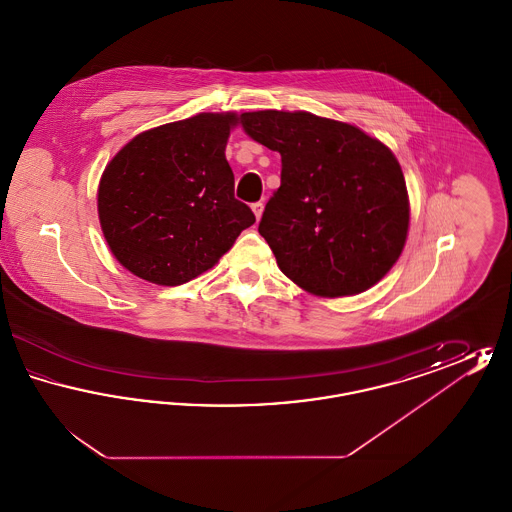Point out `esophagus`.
<instances>
[{
    "label": "esophagus",
    "instance_id": "34e87169",
    "mask_svg": "<svg viewBox=\"0 0 512 512\" xmlns=\"http://www.w3.org/2000/svg\"><path fill=\"white\" fill-rule=\"evenodd\" d=\"M251 209H253L255 217H257V220H259L261 217H263V211H265V203H263V201H257V203H253V205H251Z\"/></svg>",
    "mask_w": 512,
    "mask_h": 512
}]
</instances>
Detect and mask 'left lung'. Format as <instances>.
Wrapping results in <instances>:
<instances>
[{
	"instance_id": "8db88e82",
	"label": "left lung",
	"mask_w": 512,
	"mask_h": 512,
	"mask_svg": "<svg viewBox=\"0 0 512 512\" xmlns=\"http://www.w3.org/2000/svg\"><path fill=\"white\" fill-rule=\"evenodd\" d=\"M249 138L282 157L259 234L307 292L368 290L399 259L409 230L403 171L388 147L347 122L297 111L242 115Z\"/></svg>"
}]
</instances>
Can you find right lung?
Returning <instances> with one entry per match:
<instances>
[{"label": "right lung", "mask_w": 512, "mask_h": 512, "mask_svg": "<svg viewBox=\"0 0 512 512\" xmlns=\"http://www.w3.org/2000/svg\"><path fill=\"white\" fill-rule=\"evenodd\" d=\"M234 113H201L138 134L101 176L99 222L122 267L180 286L215 267L255 222L234 197L224 149Z\"/></svg>", "instance_id": "obj_1"}]
</instances>
